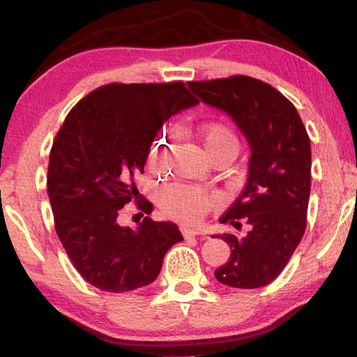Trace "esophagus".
Returning <instances> with one entry per match:
<instances>
[{
	"instance_id": "esophagus-1",
	"label": "esophagus",
	"mask_w": 357,
	"mask_h": 357,
	"mask_svg": "<svg viewBox=\"0 0 357 357\" xmlns=\"http://www.w3.org/2000/svg\"><path fill=\"white\" fill-rule=\"evenodd\" d=\"M181 231H183L184 238H193V236H198V234H200V231L195 228H183Z\"/></svg>"
}]
</instances>
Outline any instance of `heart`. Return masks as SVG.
Returning <instances> with one entry per match:
<instances>
[{
    "instance_id": "b5f03b06",
    "label": "heart",
    "mask_w": 357,
    "mask_h": 357,
    "mask_svg": "<svg viewBox=\"0 0 357 357\" xmlns=\"http://www.w3.org/2000/svg\"><path fill=\"white\" fill-rule=\"evenodd\" d=\"M197 137L200 138L203 148L211 154L222 148L238 149V137L234 130L223 121H208L197 128ZM170 138L165 137L151 151V164L162 167L165 164L168 151H170ZM160 204L168 214L176 219L195 223L203 219L206 211L217 203V197L198 187L189 184H172L160 190Z\"/></svg>"
}]
</instances>
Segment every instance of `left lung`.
Returning <instances> with one entry per match:
<instances>
[{
    "mask_svg": "<svg viewBox=\"0 0 357 357\" xmlns=\"http://www.w3.org/2000/svg\"><path fill=\"white\" fill-rule=\"evenodd\" d=\"M206 105L225 112L250 146L244 190L222 223L250 225L245 236L219 234L231 249L215 269L227 287L252 289L279 277L304 236L310 198L312 151L296 107L271 84L245 75L187 84Z\"/></svg>",
    "mask_w": 357,
    "mask_h": 357,
    "instance_id": "obj_1",
    "label": "left lung"
}]
</instances>
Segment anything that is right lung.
<instances>
[{
  "label": "right lung",
  "instance_id": "add662e5",
  "mask_svg": "<svg viewBox=\"0 0 357 357\" xmlns=\"http://www.w3.org/2000/svg\"><path fill=\"white\" fill-rule=\"evenodd\" d=\"M183 82L110 83L78 102L53 142L47 190L55 229L72 264L93 287L124 293L153 283L164 257L183 241L176 223L144 217L119 223L121 209L142 200L134 178L165 121L195 107ZM143 213L153 204L138 202Z\"/></svg>",
  "mask_w": 357,
  "mask_h": 357
}]
</instances>
